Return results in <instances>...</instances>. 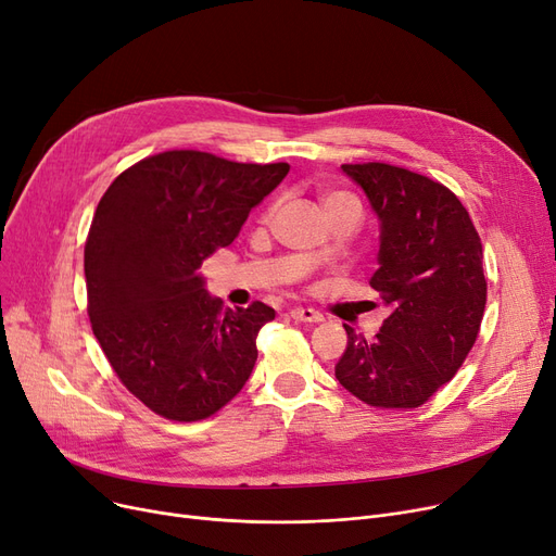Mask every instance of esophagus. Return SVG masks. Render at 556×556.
<instances>
[{"instance_id": "1", "label": "esophagus", "mask_w": 556, "mask_h": 556, "mask_svg": "<svg viewBox=\"0 0 556 556\" xmlns=\"http://www.w3.org/2000/svg\"><path fill=\"white\" fill-rule=\"evenodd\" d=\"M291 318L293 320H300V323H323V313L316 311V308H304V306H298L291 311Z\"/></svg>"}]
</instances>
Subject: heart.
<instances>
[{
    "mask_svg": "<svg viewBox=\"0 0 556 556\" xmlns=\"http://www.w3.org/2000/svg\"><path fill=\"white\" fill-rule=\"evenodd\" d=\"M338 202H356V200H354L352 195H348V192H329V195L325 198V206L338 204ZM270 215H273V208L265 211V213H263V223H268Z\"/></svg>",
    "mask_w": 556,
    "mask_h": 556,
    "instance_id": "1",
    "label": "heart"
}]
</instances>
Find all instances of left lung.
Here are the masks:
<instances>
[{"label":"left lung","instance_id":"8db88e82","mask_svg":"<svg viewBox=\"0 0 556 556\" xmlns=\"http://www.w3.org/2000/svg\"><path fill=\"white\" fill-rule=\"evenodd\" d=\"M381 223L370 286L391 306L375 338L345 325L336 379L375 408H418L464 366L484 318V252L466 206L425 175L345 163Z\"/></svg>","mask_w":556,"mask_h":556}]
</instances>
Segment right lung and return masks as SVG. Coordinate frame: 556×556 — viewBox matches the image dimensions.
<instances>
[{
  "mask_svg": "<svg viewBox=\"0 0 556 556\" xmlns=\"http://www.w3.org/2000/svg\"><path fill=\"white\" fill-rule=\"evenodd\" d=\"M288 170L170 150L134 163L102 195L84 250L88 318L117 379L156 416L211 418L250 379L275 308H225L200 268Z\"/></svg>",
  "mask_w": 556,
  "mask_h": 556,
  "instance_id": "add662e5",
  "label": "right lung"
}]
</instances>
